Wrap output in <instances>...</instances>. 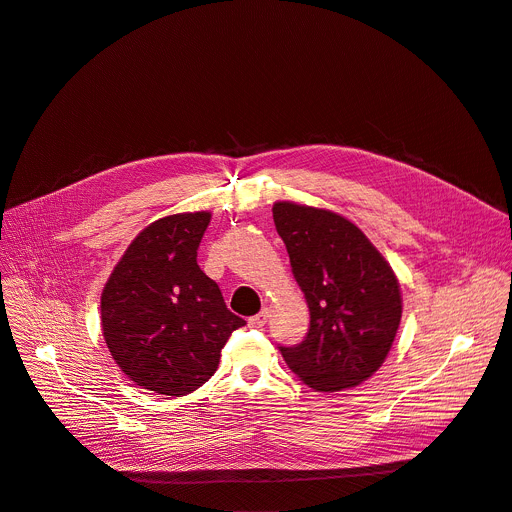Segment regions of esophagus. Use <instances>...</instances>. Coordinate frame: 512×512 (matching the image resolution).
Wrapping results in <instances>:
<instances>
[{
    "mask_svg": "<svg viewBox=\"0 0 512 512\" xmlns=\"http://www.w3.org/2000/svg\"><path fill=\"white\" fill-rule=\"evenodd\" d=\"M269 315H271V311L265 307V309H261L257 315H253V317L249 319V325H251V327H263V325L267 323Z\"/></svg>",
    "mask_w": 512,
    "mask_h": 512,
    "instance_id": "1",
    "label": "esophagus"
}]
</instances>
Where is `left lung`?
Here are the masks:
<instances>
[{
  "label": "left lung",
  "mask_w": 512,
  "mask_h": 512,
  "mask_svg": "<svg viewBox=\"0 0 512 512\" xmlns=\"http://www.w3.org/2000/svg\"><path fill=\"white\" fill-rule=\"evenodd\" d=\"M273 221L305 293L309 329L279 352L317 392L360 386L386 360L402 317L398 279L368 237L331 211L275 203Z\"/></svg>",
  "instance_id": "8db88e82"
}]
</instances>
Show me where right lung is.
I'll return each mask as SVG.
<instances>
[{
	"mask_svg": "<svg viewBox=\"0 0 512 512\" xmlns=\"http://www.w3.org/2000/svg\"><path fill=\"white\" fill-rule=\"evenodd\" d=\"M211 215H170L130 243L102 291V331L120 370L162 396H185L215 372L245 319L227 309L197 251Z\"/></svg>",
	"mask_w": 512,
	"mask_h": 512,
	"instance_id": "right-lung-1",
	"label": "right lung"
}]
</instances>
